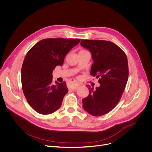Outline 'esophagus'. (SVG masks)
<instances>
[{"label":"esophagus","mask_w":152,"mask_h":152,"mask_svg":"<svg viewBox=\"0 0 152 152\" xmlns=\"http://www.w3.org/2000/svg\"><path fill=\"white\" fill-rule=\"evenodd\" d=\"M71 82H72V85H73V88H72L73 89H77V88L80 86L79 83H77L76 81H75V80L71 81Z\"/></svg>","instance_id":"obj_1"}]
</instances>
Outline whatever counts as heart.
I'll list each match as a JSON object with an SVG mask.
<instances>
[{"instance_id":"1","label":"heart","mask_w":152,"mask_h":152,"mask_svg":"<svg viewBox=\"0 0 152 152\" xmlns=\"http://www.w3.org/2000/svg\"><path fill=\"white\" fill-rule=\"evenodd\" d=\"M82 51H85V50H82Z\"/></svg>"}]
</instances>
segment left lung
<instances>
[{
	"instance_id": "obj_1",
	"label": "left lung",
	"mask_w": 152,
	"mask_h": 152,
	"mask_svg": "<svg viewBox=\"0 0 152 152\" xmlns=\"http://www.w3.org/2000/svg\"><path fill=\"white\" fill-rule=\"evenodd\" d=\"M80 45L91 53V75L98 78L95 89L87 85L89 95L82 99L84 110L93 116L111 111L119 102L129 78L126 54L114 43L104 40L82 39Z\"/></svg>"
}]
</instances>
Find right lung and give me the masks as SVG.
Wrapping results in <instances>:
<instances>
[{
    "label": "right lung",
    "instance_id": "1",
    "mask_svg": "<svg viewBox=\"0 0 152 152\" xmlns=\"http://www.w3.org/2000/svg\"><path fill=\"white\" fill-rule=\"evenodd\" d=\"M80 39L46 38L35 44L27 53L21 69L22 91L29 105L39 114L57 111L68 92L66 82L52 85L53 71L61 66L67 53Z\"/></svg>",
    "mask_w": 152,
    "mask_h": 152
}]
</instances>
